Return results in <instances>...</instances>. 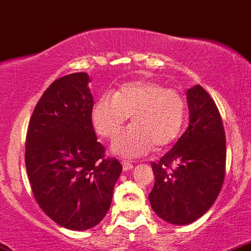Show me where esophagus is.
<instances>
[{"instance_id":"34e87169","label":"esophagus","mask_w":251,"mask_h":251,"mask_svg":"<svg viewBox=\"0 0 251 251\" xmlns=\"http://www.w3.org/2000/svg\"><path fill=\"white\" fill-rule=\"evenodd\" d=\"M123 168H124V171H130V170H132V168H133V165H132V163H128L127 161H124Z\"/></svg>"}]
</instances>
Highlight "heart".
Listing matches in <instances>:
<instances>
[{
    "instance_id": "b5f03b06",
    "label": "heart",
    "mask_w": 251,
    "mask_h": 251,
    "mask_svg": "<svg viewBox=\"0 0 251 251\" xmlns=\"http://www.w3.org/2000/svg\"><path fill=\"white\" fill-rule=\"evenodd\" d=\"M186 115V102L177 90L152 80L124 84L119 90L104 94L94 104L91 123L104 139H112L131 116L128 130L119 135L111 152L124 158H136L170 146L178 137Z\"/></svg>"
}]
</instances>
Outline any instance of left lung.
Returning a JSON list of instances; mask_svg holds the SVG:
<instances>
[{"instance_id":"obj_1","label":"left lung","mask_w":251,"mask_h":251,"mask_svg":"<svg viewBox=\"0 0 251 251\" xmlns=\"http://www.w3.org/2000/svg\"><path fill=\"white\" fill-rule=\"evenodd\" d=\"M189 125L175 146L152 162L153 212L171 224L186 226L213 205L226 177V144L221 114L201 85L187 90Z\"/></svg>"}]
</instances>
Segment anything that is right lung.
I'll use <instances>...</instances> for the list:
<instances>
[{
	"label": "right lung",
	"mask_w": 251,
	"mask_h": 251,
	"mask_svg": "<svg viewBox=\"0 0 251 251\" xmlns=\"http://www.w3.org/2000/svg\"><path fill=\"white\" fill-rule=\"evenodd\" d=\"M89 81L86 73L53 81L34 107L25 139L34 198L51 221L70 230H86L102 221L123 171L97 141Z\"/></svg>",
	"instance_id": "add662e5"
}]
</instances>
